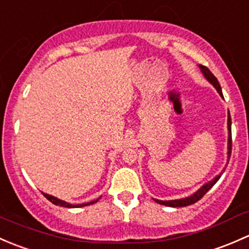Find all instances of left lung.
<instances>
[{
  "mask_svg": "<svg viewBox=\"0 0 249 249\" xmlns=\"http://www.w3.org/2000/svg\"><path fill=\"white\" fill-rule=\"evenodd\" d=\"M200 69H201L202 73L205 74V77L207 78V79L210 80V82L212 83L213 85H214V88L218 90V92L220 94V96L223 97L222 88H220V85H219V83H218L217 78L213 76L212 72H211L210 70L207 69V67L203 66V65H200ZM228 127H229V144H228V150H229V152H228V154H229V158H230V155H231V147H232V145H231V143H232V141H231V117H230V114H229V117H228ZM224 171H225V170H224ZM220 175H222V173H220ZM220 175L217 176V177H215L213 180L208 182L207 184L203 185L201 189L197 190V192L195 193L194 195H192V196L185 197V199H180V200H171V201H161V200H155L154 199V201L160 203V205L170 206V207H184V206L193 205V203L197 202L200 199H202L203 195H205L206 193H207L208 190H210L211 188H212L213 185L217 183V180L220 178Z\"/></svg>",
  "mask_w": 249,
  "mask_h": 249,
  "instance_id": "obj_1",
  "label": "left lung"
}]
</instances>
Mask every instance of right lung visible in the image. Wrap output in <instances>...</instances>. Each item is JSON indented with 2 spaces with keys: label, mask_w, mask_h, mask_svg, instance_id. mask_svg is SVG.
I'll return each instance as SVG.
<instances>
[{
  "label": "right lung",
  "mask_w": 249,
  "mask_h": 249,
  "mask_svg": "<svg viewBox=\"0 0 249 249\" xmlns=\"http://www.w3.org/2000/svg\"><path fill=\"white\" fill-rule=\"evenodd\" d=\"M43 195H44V196L47 197L48 200H49L50 202H53V203H54V205H59V206H62V207H69V208H71V207H83V206L92 205V203H95V202L97 201V200H95V201L88 202V203H83V205H71V203H69V202H65V201H62V200H59V199H56V197L52 196V195L44 194V193H43Z\"/></svg>",
  "instance_id": "1"
}]
</instances>
